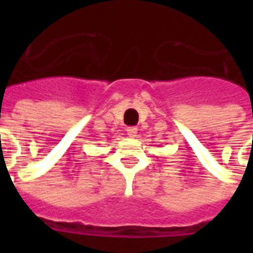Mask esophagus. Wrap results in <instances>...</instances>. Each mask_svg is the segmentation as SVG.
Here are the masks:
<instances>
[{
    "mask_svg": "<svg viewBox=\"0 0 253 253\" xmlns=\"http://www.w3.org/2000/svg\"><path fill=\"white\" fill-rule=\"evenodd\" d=\"M126 131H127V135H128L130 138H135L136 134H138V128H136V127H128Z\"/></svg>",
    "mask_w": 253,
    "mask_h": 253,
    "instance_id": "1",
    "label": "esophagus"
}]
</instances>
